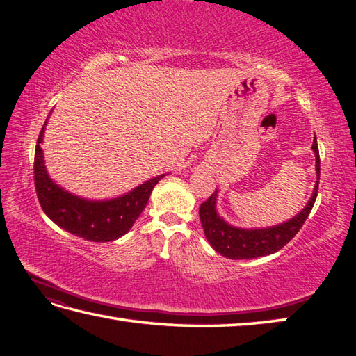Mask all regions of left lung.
<instances>
[{
	"label": "left lung",
	"instance_id": "left-lung-1",
	"mask_svg": "<svg viewBox=\"0 0 356 356\" xmlns=\"http://www.w3.org/2000/svg\"><path fill=\"white\" fill-rule=\"evenodd\" d=\"M312 151L315 154V174L316 182L311 199L306 203V207L295 214L289 220L278 223L268 228H240L228 223L218 214L217 211V197L218 191L216 190L213 195L202 203L199 208L200 222L203 226V232L208 243L213 246L216 252L231 260H245V259H257V257L270 255L280 251L286 243L297 236L301 226L306 222L312 211V207L318 193V180H320V153L318 143L314 136Z\"/></svg>",
	"mask_w": 356,
	"mask_h": 356
}]
</instances>
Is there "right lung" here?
<instances>
[{
  "mask_svg": "<svg viewBox=\"0 0 356 356\" xmlns=\"http://www.w3.org/2000/svg\"><path fill=\"white\" fill-rule=\"evenodd\" d=\"M47 122L49 118L42 125L35 149V186L45 216L73 236L96 243H105L125 236L145 209L153 188L166 174L149 179L118 197L101 200L81 197L58 185L45 168L41 143Z\"/></svg>",
  "mask_w": 356,
  "mask_h": 356,
  "instance_id": "obj_1",
  "label": "right lung"
}]
</instances>
